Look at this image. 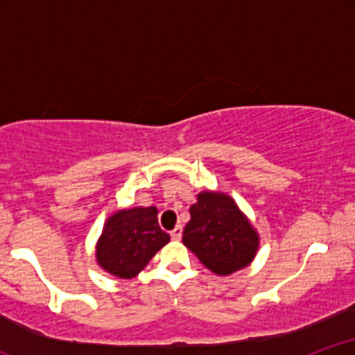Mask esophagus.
Wrapping results in <instances>:
<instances>
[{
    "instance_id": "obj_1",
    "label": "esophagus",
    "mask_w": 355,
    "mask_h": 355,
    "mask_svg": "<svg viewBox=\"0 0 355 355\" xmlns=\"http://www.w3.org/2000/svg\"><path fill=\"white\" fill-rule=\"evenodd\" d=\"M170 237H172L173 240H180L182 239V227L177 225L175 229L170 232Z\"/></svg>"
}]
</instances>
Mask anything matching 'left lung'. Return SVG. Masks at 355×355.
Masks as SVG:
<instances>
[{"label":"left lung","mask_w":355,"mask_h":355,"mask_svg":"<svg viewBox=\"0 0 355 355\" xmlns=\"http://www.w3.org/2000/svg\"><path fill=\"white\" fill-rule=\"evenodd\" d=\"M183 243L217 275H229L254 260L259 235L229 195L203 191L190 207Z\"/></svg>","instance_id":"obj_1"}]
</instances>
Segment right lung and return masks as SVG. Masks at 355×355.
Listing matches in <instances>:
<instances>
[{
	"mask_svg": "<svg viewBox=\"0 0 355 355\" xmlns=\"http://www.w3.org/2000/svg\"><path fill=\"white\" fill-rule=\"evenodd\" d=\"M157 214L155 207H137L112 215L96 245L101 268L120 279L140 274L170 240V235L158 225Z\"/></svg>",
	"mask_w": 355,
	"mask_h": 355,
	"instance_id": "right-lung-1",
	"label": "right lung"
}]
</instances>
